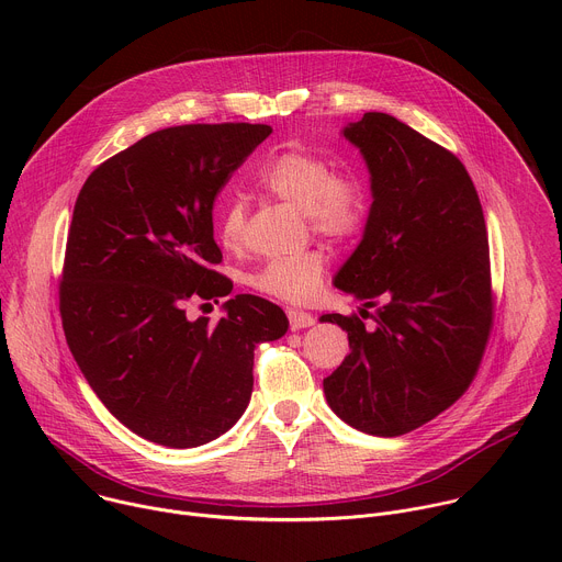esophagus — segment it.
<instances>
[{"label": "esophagus", "mask_w": 562, "mask_h": 562, "mask_svg": "<svg viewBox=\"0 0 562 562\" xmlns=\"http://www.w3.org/2000/svg\"><path fill=\"white\" fill-rule=\"evenodd\" d=\"M286 315H289V325H291V329H293V331L306 329V327H311V325L315 323V317H313L311 313L300 311V308H289V311H286Z\"/></svg>", "instance_id": "esophagus-1"}]
</instances>
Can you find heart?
<instances>
[{
    "label": "heart",
    "instance_id": "heart-1",
    "mask_svg": "<svg viewBox=\"0 0 562 562\" xmlns=\"http://www.w3.org/2000/svg\"><path fill=\"white\" fill-rule=\"evenodd\" d=\"M260 184L276 198L306 213L311 226L329 237H347L360 231L367 215V195L351 173L336 176L327 157L304 146H291L271 155L258 171ZM247 204L239 195H226L217 209V235L224 247L243 243ZM327 260L319 251L267 262L254 286L267 295L304 302L323 286Z\"/></svg>",
    "mask_w": 562,
    "mask_h": 562
}]
</instances>
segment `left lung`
Returning <instances> with one entry per match:
<instances>
[{"label": "left lung", "mask_w": 562, "mask_h": 562, "mask_svg": "<svg viewBox=\"0 0 562 562\" xmlns=\"http://www.w3.org/2000/svg\"><path fill=\"white\" fill-rule=\"evenodd\" d=\"M340 135L362 155L371 206L334 284L376 306L374 327L327 313L351 353L325 378L331 412L371 436L407 434L467 391L492 327L483 206L460 159L386 113Z\"/></svg>", "instance_id": "left-lung-1"}]
</instances>
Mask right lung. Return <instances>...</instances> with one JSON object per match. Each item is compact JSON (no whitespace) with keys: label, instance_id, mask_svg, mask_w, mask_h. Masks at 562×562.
I'll use <instances>...</instances> for the list:
<instances>
[{"label":"right lung","instance_id":"obj_1","mask_svg":"<svg viewBox=\"0 0 562 562\" xmlns=\"http://www.w3.org/2000/svg\"><path fill=\"white\" fill-rule=\"evenodd\" d=\"M269 124L155 131L100 165L77 195L59 311L68 349L102 405L144 440L189 449L226 434L254 391V349L286 334L280 306L235 295L215 325L191 297L233 284L211 267L213 202Z\"/></svg>","mask_w":562,"mask_h":562}]
</instances>
